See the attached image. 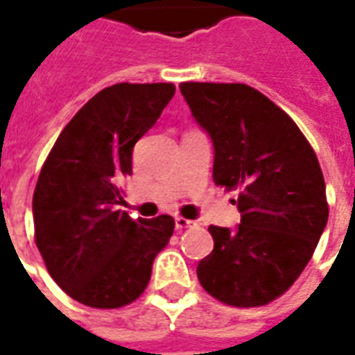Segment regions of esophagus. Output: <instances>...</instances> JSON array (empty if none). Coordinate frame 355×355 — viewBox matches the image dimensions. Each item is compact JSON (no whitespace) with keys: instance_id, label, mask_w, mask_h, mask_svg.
I'll return each instance as SVG.
<instances>
[{"instance_id":"esophagus-1","label":"esophagus","mask_w":355,"mask_h":355,"mask_svg":"<svg viewBox=\"0 0 355 355\" xmlns=\"http://www.w3.org/2000/svg\"><path fill=\"white\" fill-rule=\"evenodd\" d=\"M192 226H196L193 220H188V218H182V216H177V218H175V228H177L178 232L186 230V228H192Z\"/></svg>"}]
</instances>
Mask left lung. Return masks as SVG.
Masks as SVG:
<instances>
[{
    "mask_svg": "<svg viewBox=\"0 0 355 355\" xmlns=\"http://www.w3.org/2000/svg\"><path fill=\"white\" fill-rule=\"evenodd\" d=\"M180 93L213 142V180L239 190L241 223L209 226L215 247L198 279L224 304H268L302 274L327 226L320 162L297 123L257 89L190 81Z\"/></svg>",
    "mask_w": 355,
    "mask_h": 355,
    "instance_id": "left-lung-1",
    "label": "left lung"
}]
</instances>
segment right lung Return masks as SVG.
<instances>
[{
    "label": "right lung",
    "instance_id": "right-lung-1",
    "mask_svg": "<svg viewBox=\"0 0 355 355\" xmlns=\"http://www.w3.org/2000/svg\"><path fill=\"white\" fill-rule=\"evenodd\" d=\"M175 94L173 83L102 89L58 135L35 184V245L66 295L119 308L144 293L155 254L169 243V215L131 218L114 205L132 173V148Z\"/></svg>",
    "mask_w": 355,
    "mask_h": 355
}]
</instances>
